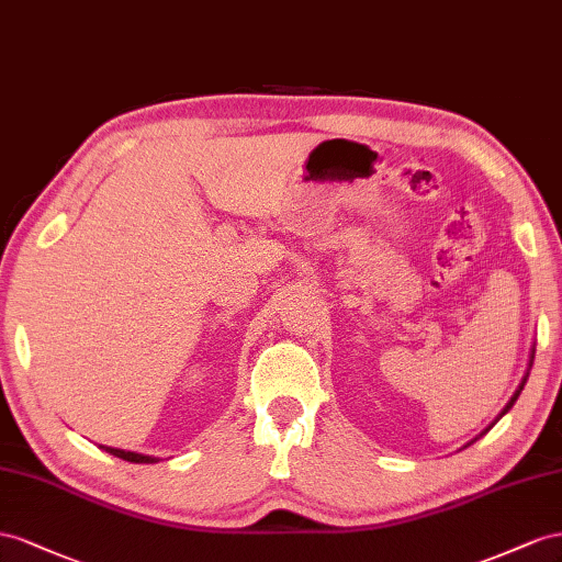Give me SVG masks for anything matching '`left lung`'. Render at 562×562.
<instances>
[{
  "label": "left lung",
  "mask_w": 562,
  "mask_h": 562,
  "mask_svg": "<svg viewBox=\"0 0 562 562\" xmlns=\"http://www.w3.org/2000/svg\"><path fill=\"white\" fill-rule=\"evenodd\" d=\"M532 358H535V348H532ZM530 367H532V360H530ZM527 374H530V372H527ZM525 381H527V376L522 379V383H520V386H518V391H516V393H513V397L508 400V405H506V407L502 409V414H499V416H504V414H506V412H508V409L513 407V403H516V400H518V395H520V391H522V386H525ZM487 430H490V428H487Z\"/></svg>",
  "instance_id": "left-lung-1"
}]
</instances>
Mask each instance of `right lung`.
I'll return each mask as SVG.
<instances>
[{"mask_svg":"<svg viewBox=\"0 0 562 562\" xmlns=\"http://www.w3.org/2000/svg\"><path fill=\"white\" fill-rule=\"evenodd\" d=\"M101 450L110 452L112 457H120L124 461H132V463H155L157 459L155 457H148V454H136V452H126V450H117V447H105V445H99Z\"/></svg>","mask_w":562,"mask_h":562,"instance_id":"obj_1","label":"right lung"}]
</instances>
